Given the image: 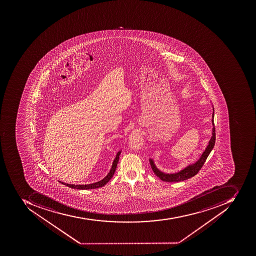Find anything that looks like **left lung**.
Returning a JSON list of instances; mask_svg holds the SVG:
<instances>
[{
  "mask_svg": "<svg viewBox=\"0 0 256 256\" xmlns=\"http://www.w3.org/2000/svg\"><path fill=\"white\" fill-rule=\"evenodd\" d=\"M214 118V114L212 115ZM213 129H212V137L209 141L208 146L207 149L205 150L203 154L200 158L199 160L194 164L190 165L186 168L181 170L180 172L176 173V174H165V173L160 172L156 167L154 164L150 160L151 168H152L154 172L155 173L158 177H159L162 181L168 182H177L184 181V180H188V178H192L194 176H196L200 170L203 167L204 164L206 162L208 156L210 154V151L212 150L214 144H216V128H214V120H212Z\"/></svg>",
  "mask_w": 256,
  "mask_h": 256,
  "instance_id": "obj_1",
  "label": "left lung"
}]
</instances>
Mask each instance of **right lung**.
Here are the masks:
<instances>
[{
    "mask_svg": "<svg viewBox=\"0 0 256 256\" xmlns=\"http://www.w3.org/2000/svg\"><path fill=\"white\" fill-rule=\"evenodd\" d=\"M120 154V151H119L118 152V154H116V158H115L114 160V163H112V168H111L110 170L109 174H107L104 180H102L101 181L97 182H94V184H88V185H72V184H64L62 182H60L64 184V185L66 186L70 187V188H78V190H90V188H96L104 186L111 180L112 176L114 174Z\"/></svg>",
    "mask_w": 256,
    "mask_h": 256,
    "instance_id": "right-lung-1",
    "label": "right lung"
}]
</instances>
